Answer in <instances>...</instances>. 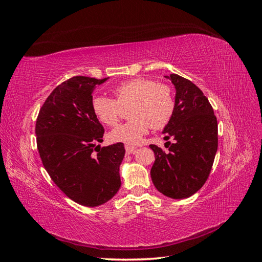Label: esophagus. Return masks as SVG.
Listing matches in <instances>:
<instances>
[{
    "label": "esophagus",
    "mask_w": 262,
    "mask_h": 262,
    "mask_svg": "<svg viewBox=\"0 0 262 262\" xmlns=\"http://www.w3.org/2000/svg\"><path fill=\"white\" fill-rule=\"evenodd\" d=\"M136 149H137V147H135V146H130V145L125 146V150H126L127 155H130L133 151H135Z\"/></svg>",
    "instance_id": "obj_1"
}]
</instances>
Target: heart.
I'll return each mask as SVG.
<instances>
[{"label": "heart", "mask_w": 262, "mask_h": 262, "mask_svg": "<svg viewBox=\"0 0 262 262\" xmlns=\"http://www.w3.org/2000/svg\"><path fill=\"white\" fill-rule=\"evenodd\" d=\"M115 99L96 95L92 111L96 118L107 126H115L119 119V105H130L132 121L117 126L110 133L113 141L137 145L149 129L166 127L174 113L173 91L167 84H160L148 78H135L122 82L113 90Z\"/></svg>", "instance_id": "heart-1"}]
</instances>
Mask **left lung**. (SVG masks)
<instances>
[{
  "mask_svg": "<svg viewBox=\"0 0 262 262\" xmlns=\"http://www.w3.org/2000/svg\"><path fill=\"white\" fill-rule=\"evenodd\" d=\"M176 88L174 113L164 127V139L173 138L169 152L150 145L155 163L154 185L163 195L186 199L206 182L219 146L217 119L206 96L190 80L178 74L166 76Z\"/></svg>",
  "mask_w": 262,
  "mask_h": 262,
  "instance_id": "1",
  "label": "left lung"
}]
</instances>
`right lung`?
Returning a JSON list of instances; mask_svg holds the SVG:
<instances>
[{
  "label": "right lung",
  "mask_w": 262,
  "mask_h": 262,
  "mask_svg": "<svg viewBox=\"0 0 262 262\" xmlns=\"http://www.w3.org/2000/svg\"><path fill=\"white\" fill-rule=\"evenodd\" d=\"M107 79L77 76L62 82L36 121L37 148L51 180L69 199L89 207L106 203L122 184L124 144L96 146L104 128L92 111V93Z\"/></svg>",
  "instance_id": "1"
}]
</instances>
